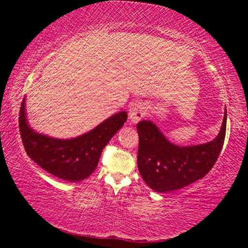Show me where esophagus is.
I'll return each mask as SVG.
<instances>
[{
	"label": "esophagus",
	"instance_id": "1",
	"mask_svg": "<svg viewBox=\"0 0 248 248\" xmlns=\"http://www.w3.org/2000/svg\"><path fill=\"white\" fill-rule=\"evenodd\" d=\"M146 114V106L142 103L132 104L129 109V119L132 124H137L143 118Z\"/></svg>",
	"mask_w": 248,
	"mask_h": 248
}]
</instances>
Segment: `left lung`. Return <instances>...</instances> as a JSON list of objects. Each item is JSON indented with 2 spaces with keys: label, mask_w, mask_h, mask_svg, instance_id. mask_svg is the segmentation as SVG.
<instances>
[{
  "label": "left lung",
  "mask_w": 248,
  "mask_h": 248,
  "mask_svg": "<svg viewBox=\"0 0 248 248\" xmlns=\"http://www.w3.org/2000/svg\"><path fill=\"white\" fill-rule=\"evenodd\" d=\"M138 167L144 182L157 192L180 189L204 177L221 153L226 131V110L219 134L208 143L179 146L166 139L151 120L137 124Z\"/></svg>",
  "instance_id": "left-lung-1"
}]
</instances>
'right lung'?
Instances as JSON below:
<instances>
[{
    "label": "right lung",
    "mask_w": 248,
    "mask_h": 248,
    "mask_svg": "<svg viewBox=\"0 0 248 248\" xmlns=\"http://www.w3.org/2000/svg\"><path fill=\"white\" fill-rule=\"evenodd\" d=\"M127 118V112L120 111L82 136L66 140L54 139L29 127L24 99L19 110V131L25 151L33 162L56 177L75 183L93 173L103 149Z\"/></svg>",
    "instance_id": "obj_1"
}]
</instances>
